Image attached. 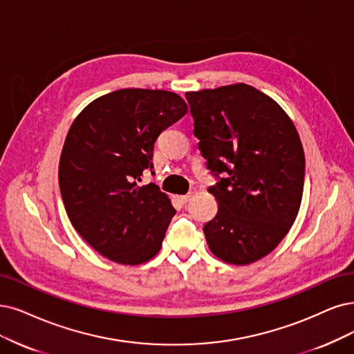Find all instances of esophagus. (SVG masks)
<instances>
[{
    "instance_id": "1",
    "label": "esophagus",
    "mask_w": 354,
    "mask_h": 354,
    "mask_svg": "<svg viewBox=\"0 0 354 354\" xmlns=\"http://www.w3.org/2000/svg\"><path fill=\"white\" fill-rule=\"evenodd\" d=\"M189 198H191L189 194H188V195H178V197H176V200H178L180 204H187V203L189 201Z\"/></svg>"
}]
</instances>
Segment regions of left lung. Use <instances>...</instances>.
<instances>
[{"instance_id": "8db88e82", "label": "left lung", "mask_w": 354, "mask_h": 354, "mask_svg": "<svg viewBox=\"0 0 354 354\" xmlns=\"http://www.w3.org/2000/svg\"><path fill=\"white\" fill-rule=\"evenodd\" d=\"M194 136L217 214L203 227L210 251L233 266L268 255L293 226L305 179V153L293 121L255 87L236 83L187 91Z\"/></svg>"}]
</instances>
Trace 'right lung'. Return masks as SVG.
<instances>
[{
	"label": "right lung",
	"mask_w": 354,
	"mask_h": 354,
	"mask_svg": "<svg viewBox=\"0 0 354 354\" xmlns=\"http://www.w3.org/2000/svg\"><path fill=\"white\" fill-rule=\"evenodd\" d=\"M187 112L174 91L121 88L88 103L68 129L58 170L65 212L113 263L138 266L160 251L175 208L159 187L138 182L153 169L157 137Z\"/></svg>",
	"instance_id": "obj_1"
}]
</instances>
